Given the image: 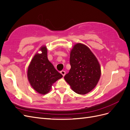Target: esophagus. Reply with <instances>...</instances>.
Returning a JSON list of instances; mask_svg holds the SVG:
<instances>
[{"mask_svg":"<svg viewBox=\"0 0 130 130\" xmlns=\"http://www.w3.org/2000/svg\"><path fill=\"white\" fill-rule=\"evenodd\" d=\"M61 74L63 76H64L65 75V74H66V72L64 71V70H62V71H61Z\"/></svg>","mask_w":130,"mask_h":130,"instance_id":"esophagus-1","label":"esophagus"}]
</instances>
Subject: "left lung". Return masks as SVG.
I'll list each match as a JSON object with an SVG mask.
<instances>
[{
	"mask_svg": "<svg viewBox=\"0 0 130 130\" xmlns=\"http://www.w3.org/2000/svg\"><path fill=\"white\" fill-rule=\"evenodd\" d=\"M69 72L64 76L74 91L86 94L95 87L101 75V68L96 58L89 48L81 43L74 45L70 52Z\"/></svg>",
	"mask_w": 130,
	"mask_h": 130,
	"instance_id": "1",
	"label": "left lung"
}]
</instances>
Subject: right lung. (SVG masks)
Returning a JSON list of instances; mask_svg holds the SVG:
<instances>
[{"label": "right lung", "mask_w": 130, "mask_h": 130, "mask_svg": "<svg viewBox=\"0 0 130 130\" xmlns=\"http://www.w3.org/2000/svg\"><path fill=\"white\" fill-rule=\"evenodd\" d=\"M40 50L42 53L35 55L29 66L27 77L35 90L45 94L50 91L54 82L63 76L48 60L46 46H42Z\"/></svg>", "instance_id": "right-lung-1"}]
</instances>
